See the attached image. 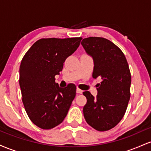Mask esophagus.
Masks as SVG:
<instances>
[{"mask_svg":"<svg viewBox=\"0 0 151 151\" xmlns=\"http://www.w3.org/2000/svg\"><path fill=\"white\" fill-rule=\"evenodd\" d=\"M77 93H83V91H82V90L79 89V88H77Z\"/></svg>","mask_w":151,"mask_h":151,"instance_id":"1","label":"esophagus"}]
</instances>
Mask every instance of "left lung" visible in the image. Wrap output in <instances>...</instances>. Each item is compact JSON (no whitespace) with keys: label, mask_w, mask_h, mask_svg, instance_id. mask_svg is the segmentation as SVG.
I'll list each match as a JSON object with an SVG mask.
<instances>
[{"label":"left lung","mask_w":151,"mask_h":151,"mask_svg":"<svg viewBox=\"0 0 151 151\" xmlns=\"http://www.w3.org/2000/svg\"><path fill=\"white\" fill-rule=\"evenodd\" d=\"M81 44L93 59V77L102 79L96 97L89 91L83 93L87 99L84 119L94 129L108 131L120 122L127 109L131 82L129 65L122 51L106 38H84Z\"/></svg>","instance_id":"left-lung-1"}]
</instances>
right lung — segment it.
Wrapping results in <instances>:
<instances>
[{"instance_id": "1", "label": "right lung", "mask_w": 151, "mask_h": 151, "mask_svg": "<svg viewBox=\"0 0 151 151\" xmlns=\"http://www.w3.org/2000/svg\"><path fill=\"white\" fill-rule=\"evenodd\" d=\"M81 39H40L22 58L19 70L22 103L32 122L41 129H51L61 124L75 97L76 86L60 87L55 77Z\"/></svg>"}]
</instances>
